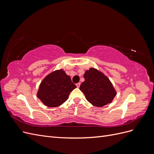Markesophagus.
<instances>
[{
  "label": "esophagus",
  "mask_w": 154,
  "mask_h": 154,
  "mask_svg": "<svg viewBox=\"0 0 154 154\" xmlns=\"http://www.w3.org/2000/svg\"><path fill=\"white\" fill-rule=\"evenodd\" d=\"M76 87H77L78 88H79V87H80V83H76Z\"/></svg>",
  "instance_id": "obj_1"
}]
</instances>
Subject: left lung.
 <instances>
[{"label":"left lung","mask_w":154,"mask_h":154,"mask_svg":"<svg viewBox=\"0 0 154 154\" xmlns=\"http://www.w3.org/2000/svg\"><path fill=\"white\" fill-rule=\"evenodd\" d=\"M83 77L85 81L82 82L80 89L88 102L98 107L111 103L116 92L108 78L94 68L87 71Z\"/></svg>","instance_id":"left-lung-1"}]
</instances>
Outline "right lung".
<instances>
[{
    "label": "right lung",
    "instance_id": "1",
    "mask_svg": "<svg viewBox=\"0 0 154 154\" xmlns=\"http://www.w3.org/2000/svg\"><path fill=\"white\" fill-rule=\"evenodd\" d=\"M76 88L63 69L49 74L41 82L37 96L49 107L58 106L68 99L70 92Z\"/></svg>",
    "mask_w": 154,
    "mask_h": 154
}]
</instances>
